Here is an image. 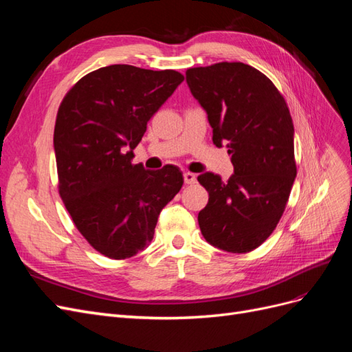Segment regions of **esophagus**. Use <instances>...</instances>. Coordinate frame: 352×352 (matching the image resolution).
Instances as JSON below:
<instances>
[{
  "mask_svg": "<svg viewBox=\"0 0 352 352\" xmlns=\"http://www.w3.org/2000/svg\"><path fill=\"white\" fill-rule=\"evenodd\" d=\"M184 180H185V184H186V185H192V184H195V182H197V176H195L194 173L186 172V173L184 175Z\"/></svg>",
  "mask_w": 352,
  "mask_h": 352,
  "instance_id": "obj_1",
  "label": "esophagus"
}]
</instances>
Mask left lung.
Masks as SVG:
<instances>
[{"mask_svg": "<svg viewBox=\"0 0 352 352\" xmlns=\"http://www.w3.org/2000/svg\"><path fill=\"white\" fill-rule=\"evenodd\" d=\"M186 82L207 111L212 142L228 144L235 168L228 182L198 176L208 190L201 233L223 251L250 252L278 226L296 176L289 109L273 82L243 63L188 69Z\"/></svg>", "mask_w": 352, "mask_h": 352, "instance_id": "8db88e82", "label": "left lung"}]
</instances>
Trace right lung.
<instances>
[{
  "mask_svg": "<svg viewBox=\"0 0 352 352\" xmlns=\"http://www.w3.org/2000/svg\"><path fill=\"white\" fill-rule=\"evenodd\" d=\"M176 70L113 65L63 98L54 127L58 194L94 250L124 260L146 248L162 211L184 185L179 167L132 164L146 123L184 82Z\"/></svg>",
  "mask_w": 352,
  "mask_h": 352,
  "instance_id": "obj_1",
  "label": "right lung"
}]
</instances>
